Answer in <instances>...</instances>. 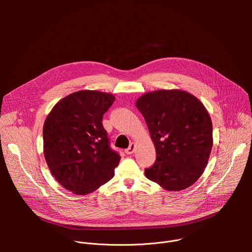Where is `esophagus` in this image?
<instances>
[{
  "label": "esophagus",
  "mask_w": 252,
  "mask_h": 252,
  "mask_svg": "<svg viewBox=\"0 0 252 252\" xmlns=\"http://www.w3.org/2000/svg\"><path fill=\"white\" fill-rule=\"evenodd\" d=\"M134 150H135V143H134V142H131L130 145H129V147L126 150V155H131V154H133Z\"/></svg>",
  "instance_id": "1"
}]
</instances>
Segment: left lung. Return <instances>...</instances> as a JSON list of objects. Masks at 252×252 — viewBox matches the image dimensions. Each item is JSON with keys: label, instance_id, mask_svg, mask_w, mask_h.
Returning a JSON list of instances; mask_svg holds the SVG:
<instances>
[{"label": "left lung", "instance_id": "8db88e82", "mask_svg": "<svg viewBox=\"0 0 252 252\" xmlns=\"http://www.w3.org/2000/svg\"><path fill=\"white\" fill-rule=\"evenodd\" d=\"M135 105L157 153L146 176L168 191L192 186L203 173L213 145L212 123L203 103L183 90H159L142 94Z\"/></svg>", "mask_w": 252, "mask_h": 252}]
</instances>
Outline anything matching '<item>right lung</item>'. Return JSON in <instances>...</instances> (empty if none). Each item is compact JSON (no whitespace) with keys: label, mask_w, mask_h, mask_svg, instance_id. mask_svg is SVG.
<instances>
[{"label":"right lung","mask_w":252,"mask_h":252,"mask_svg":"<svg viewBox=\"0 0 252 252\" xmlns=\"http://www.w3.org/2000/svg\"><path fill=\"white\" fill-rule=\"evenodd\" d=\"M116 97L97 91H79L58 101L43 128L47 164L65 189L85 195L114 177L121 157L109 145L101 124Z\"/></svg>","instance_id":"1"}]
</instances>
